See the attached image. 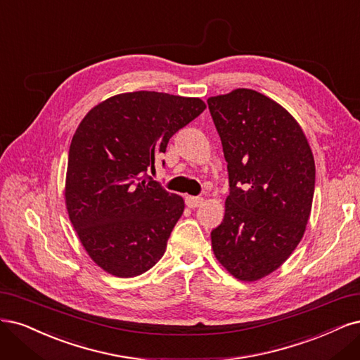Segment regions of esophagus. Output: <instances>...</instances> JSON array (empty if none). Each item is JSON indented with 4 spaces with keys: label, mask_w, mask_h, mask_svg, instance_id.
<instances>
[{
    "label": "esophagus",
    "mask_w": 360,
    "mask_h": 360,
    "mask_svg": "<svg viewBox=\"0 0 360 360\" xmlns=\"http://www.w3.org/2000/svg\"><path fill=\"white\" fill-rule=\"evenodd\" d=\"M185 203H187L188 207H191V210H194V207L200 206L203 203V197H199V195H187L185 197Z\"/></svg>",
    "instance_id": "34e87169"
}]
</instances>
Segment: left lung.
I'll return each instance as SVG.
<instances>
[{"label":"left lung","mask_w":360,"mask_h":360,"mask_svg":"<svg viewBox=\"0 0 360 360\" xmlns=\"http://www.w3.org/2000/svg\"><path fill=\"white\" fill-rule=\"evenodd\" d=\"M207 108L230 187L223 223L211 231L214 254L238 280L256 281L280 268L304 236L314 157L292 115L257 91L211 97Z\"/></svg>","instance_id":"obj_1"}]
</instances>
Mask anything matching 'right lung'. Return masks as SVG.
I'll return each mask as SVG.
<instances>
[{"instance_id":"obj_1","label":"right lung","mask_w":360,"mask_h":360,"mask_svg":"<svg viewBox=\"0 0 360 360\" xmlns=\"http://www.w3.org/2000/svg\"><path fill=\"white\" fill-rule=\"evenodd\" d=\"M205 109L200 98L136 91L97 104L79 124L68 150L65 205L101 269L130 278L163 257L184 200L149 170L170 137Z\"/></svg>"}]
</instances>
